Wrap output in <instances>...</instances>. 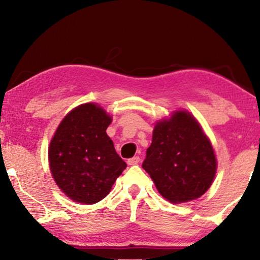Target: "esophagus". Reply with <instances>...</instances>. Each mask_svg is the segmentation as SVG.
I'll use <instances>...</instances> for the list:
<instances>
[{
  "mask_svg": "<svg viewBox=\"0 0 260 260\" xmlns=\"http://www.w3.org/2000/svg\"><path fill=\"white\" fill-rule=\"evenodd\" d=\"M138 162H140V157H138V156H134L133 158L127 159V165H129V166L138 165Z\"/></svg>",
  "mask_w": 260,
  "mask_h": 260,
  "instance_id": "esophagus-1",
  "label": "esophagus"
}]
</instances>
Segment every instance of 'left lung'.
Wrapping results in <instances>:
<instances>
[{
  "instance_id": "8db88e82",
  "label": "left lung",
  "mask_w": 260,
  "mask_h": 260,
  "mask_svg": "<svg viewBox=\"0 0 260 260\" xmlns=\"http://www.w3.org/2000/svg\"><path fill=\"white\" fill-rule=\"evenodd\" d=\"M158 193L173 204L195 200L214 180L216 159L211 142L187 111L156 123L143 161Z\"/></svg>"
}]
</instances>
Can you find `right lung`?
<instances>
[{"label": "right lung", "mask_w": 260, "mask_h": 260, "mask_svg": "<svg viewBox=\"0 0 260 260\" xmlns=\"http://www.w3.org/2000/svg\"><path fill=\"white\" fill-rule=\"evenodd\" d=\"M111 117L93 103L77 106L61 120L48 149L60 189L73 201L92 205L111 190L126 163L106 135Z\"/></svg>", "instance_id": "add662e5"}]
</instances>
